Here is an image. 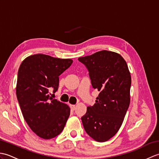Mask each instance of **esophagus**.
<instances>
[{
    "label": "esophagus",
    "instance_id": "esophagus-1",
    "mask_svg": "<svg viewBox=\"0 0 159 159\" xmlns=\"http://www.w3.org/2000/svg\"><path fill=\"white\" fill-rule=\"evenodd\" d=\"M70 108H71V109L73 110V111H74V109H75V108H76V106L74 105V104H70Z\"/></svg>",
    "mask_w": 159,
    "mask_h": 159
}]
</instances>
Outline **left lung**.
Segmentation results:
<instances>
[{"label":"left lung","instance_id":"8db88e82","mask_svg":"<svg viewBox=\"0 0 159 159\" xmlns=\"http://www.w3.org/2000/svg\"><path fill=\"white\" fill-rule=\"evenodd\" d=\"M89 72L92 87L100 93L81 117L84 129L96 141L104 142L119 130L130 104L131 76L119 54L102 50L78 59Z\"/></svg>","mask_w":159,"mask_h":159}]
</instances>
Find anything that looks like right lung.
I'll return each instance as SVG.
<instances>
[{"label": "right lung", "instance_id": "1", "mask_svg": "<svg viewBox=\"0 0 159 159\" xmlns=\"http://www.w3.org/2000/svg\"><path fill=\"white\" fill-rule=\"evenodd\" d=\"M72 62L70 59L37 54L26 58L19 67L17 99L26 122L42 139L59 134L70 116V107L50 97L48 92H57L59 76Z\"/></svg>", "mask_w": 159, "mask_h": 159}]
</instances>
